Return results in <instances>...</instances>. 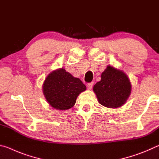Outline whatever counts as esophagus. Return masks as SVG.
Masks as SVG:
<instances>
[{
  "mask_svg": "<svg viewBox=\"0 0 159 159\" xmlns=\"http://www.w3.org/2000/svg\"><path fill=\"white\" fill-rule=\"evenodd\" d=\"M93 86V82L89 83H88V84H87V88H88V90L92 89Z\"/></svg>",
  "mask_w": 159,
  "mask_h": 159,
  "instance_id": "esophagus-1",
  "label": "esophagus"
}]
</instances>
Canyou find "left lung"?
Segmentation results:
<instances>
[{
    "label": "left lung",
    "instance_id": "1",
    "mask_svg": "<svg viewBox=\"0 0 159 159\" xmlns=\"http://www.w3.org/2000/svg\"><path fill=\"white\" fill-rule=\"evenodd\" d=\"M99 104L108 108L122 106L130 96L131 85L124 72L108 66L101 75V80L93 87Z\"/></svg>",
    "mask_w": 159,
    "mask_h": 159
}]
</instances>
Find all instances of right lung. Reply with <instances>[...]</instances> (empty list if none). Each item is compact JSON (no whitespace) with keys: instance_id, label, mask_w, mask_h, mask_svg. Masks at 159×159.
<instances>
[{"instance_id":"right-lung-1","label":"right lung","mask_w":159,"mask_h":159,"mask_svg":"<svg viewBox=\"0 0 159 159\" xmlns=\"http://www.w3.org/2000/svg\"><path fill=\"white\" fill-rule=\"evenodd\" d=\"M86 90L85 85L61 68L48 75L43 85V93L51 107L66 110L76 103L79 94Z\"/></svg>"}]
</instances>
